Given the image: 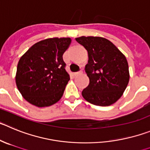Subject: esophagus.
<instances>
[{
    "mask_svg": "<svg viewBox=\"0 0 150 150\" xmlns=\"http://www.w3.org/2000/svg\"><path fill=\"white\" fill-rule=\"evenodd\" d=\"M82 73H83V71H82V70H80V71H79V72H75V76H77V75H81Z\"/></svg>",
    "mask_w": 150,
    "mask_h": 150,
    "instance_id": "esophagus-1",
    "label": "esophagus"
}]
</instances>
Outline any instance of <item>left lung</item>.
I'll return each mask as SVG.
<instances>
[{"instance_id": "8db88e82", "label": "left lung", "mask_w": 150, "mask_h": 150, "mask_svg": "<svg viewBox=\"0 0 150 150\" xmlns=\"http://www.w3.org/2000/svg\"><path fill=\"white\" fill-rule=\"evenodd\" d=\"M88 52L85 66L90 83L82 91L84 99L98 106H108L122 96L129 81V65L123 54L108 40L98 36L75 39Z\"/></svg>"}]
</instances>
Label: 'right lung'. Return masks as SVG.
<instances>
[{
  "label": "right lung",
  "mask_w": 150,
  "mask_h": 150,
  "mask_svg": "<svg viewBox=\"0 0 150 150\" xmlns=\"http://www.w3.org/2000/svg\"><path fill=\"white\" fill-rule=\"evenodd\" d=\"M70 38H50L36 42L18 61L16 86L22 96L37 107H48L61 98L70 77L63 54Z\"/></svg>",
  "instance_id": "add662e5"
}]
</instances>
